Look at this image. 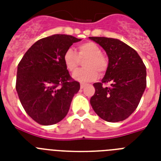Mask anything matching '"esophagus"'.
<instances>
[{"label": "esophagus", "instance_id": "1", "mask_svg": "<svg viewBox=\"0 0 161 161\" xmlns=\"http://www.w3.org/2000/svg\"><path fill=\"white\" fill-rule=\"evenodd\" d=\"M85 86H86V84H84V83H81V84H80V88H84V87H85Z\"/></svg>", "mask_w": 161, "mask_h": 161}]
</instances>
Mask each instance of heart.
<instances>
[{
    "label": "heart",
    "instance_id": "b5f03b06",
    "mask_svg": "<svg viewBox=\"0 0 161 161\" xmlns=\"http://www.w3.org/2000/svg\"><path fill=\"white\" fill-rule=\"evenodd\" d=\"M78 54L72 48L67 49L63 55V62L66 68L70 73H74L80 64V60H84V68L77 71L73 78L80 82H90L95 80L99 73H105L108 66V61L102 53L99 47L92 42H87L78 45Z\"/></svg>",
    "mask_w": 161,
    "mask_h": 161
}]
</instances>
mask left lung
<instances>
[{
	"label": "left lung",
	"mask_w": 161,
	"mask_h": 161,
	"mask_svg": "<svg viewBox=\"0 0 161 161\" xmlns=\"http://www.w3.org/2000/svg\"><path fill=\"white\" fill-rule=\"evenodd\" d=\"M89 38L99 44L108 58L102 82L93 83L95 93L90 99L91 105L105 121H123L136 109L145 92V65L135 49L118 39L103 36Z\"/></svg>",
	"instance_id": "8db88e82"
}]
</instances>
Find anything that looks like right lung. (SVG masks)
I'll use <instances>...</instances> for the list:
<instances>
[{
	"instance_id": "right-lung-1",
	"label": "right lung",
	"mask_w": 161,
	"mask_h": 161,
	"mask_svg": "<svg viewBox=\"0 0 161 161\" xmlns=\"http://www.w3.org/2000/svg\"><path fill=\"white\" fill-rule=\"evenodd\" d=\"M69 35L56 34L36 42L17 67L16 89L26 113L42 125H55L68 114L80 88L71 78L63 55L74 42Z\"/></svg>"
}]
</instances>
